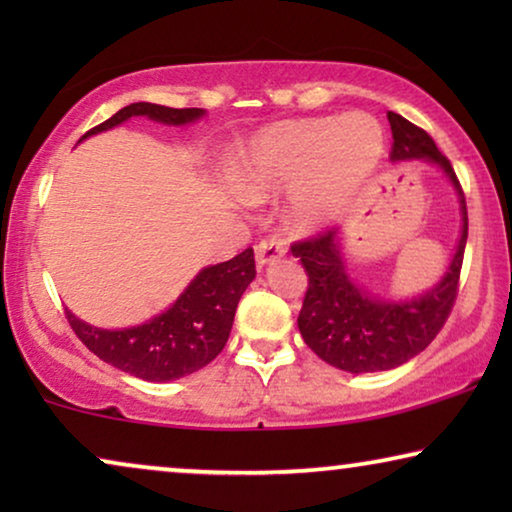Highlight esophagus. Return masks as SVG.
I'll list each match as a JSON object with an SVG mask.
<instances>
[{
	"label": "esophagus",
	"instance_id": "obj_1",
	"mask_svg": "<svg viewBox=\"0 0 512 512\" xmlns=\"http://www.w3.org/2000/svg\"><path fill=\"white\" fill-rule=\"evenodd\" d=\"M286 251V242L282 237H265L256 244V261L258 265H268Z\"/></svg>",
	"mask_w": 512,
	"mask_h": 512
}]
</instances>
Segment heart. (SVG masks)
<instances>
[{
    "instance_id": "heart-1",
    "label": "heart",
    "mask_w": 512,
    "mask_h": 512,
    "mask_svg": "<svg viewBox=\"0 0 512 512\" xmlns=\"http://www.w3.org/2000/svg\"><path fill=\"white\" fill-rule=\"evenodd\" d=\"M382 153V128L368 114L289 121L251 139L237 181L254 200L293 188L291 221L314 230L354 205Z\"/></svg>"
}]
</instances>
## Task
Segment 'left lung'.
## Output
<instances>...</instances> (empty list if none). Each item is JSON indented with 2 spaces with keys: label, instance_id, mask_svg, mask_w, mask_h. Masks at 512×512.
I'll list each match as a JSON object with an SVG mask.
<instances>
[{
  "label": "left lung",
  "instance_id": "obj_1",
  "mask_svg": "<svg viewBox=\"0 0 512 512\" xmlns=\"http://www.w3.org/2000/svg\"><path fill=\"white\" fill-rule=\"evenodd\" d=\"M394 144L391 160L426 158L436 163L457 188L461 202V237L445 277L436 289L405 303H384L361 291L345 272L340 254V237L335 228L291 244L293 256L300 258L307 272V291L298 314V328L305 345L319 359L347 373H377L391 370L412 356L424 352L450 317L459 293L461 263L468 237V212L464 188L450 160L438 151L429 132L387 114Z\"/></svg>",
  "mask_w": 512,
  "mask_h": 512
}]
</instances>
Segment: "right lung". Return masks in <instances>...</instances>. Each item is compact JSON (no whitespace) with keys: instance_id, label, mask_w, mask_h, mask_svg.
<instances>
[{"instance_id":"1","label":"right lung","mask_w":512,"mask_h":512,"mask_svg":"<svg viewBox=\"0 0 512 512\" xmlns=\"http://www.w3.org/2000/svg\"><path fill=\"white\" fill-rule=\"evenodd\" d=\"M202 114V109H172L163 104L135 102L95 125L81 139L114 128L132 116H149L151 121L167 125H186L198 121ZM254 277V249L249 247L226 263L202 270L172 307L142 326L104 331L76 319L69 310H65V317L76 338L102 361L139 380L170 382L195 373L221 354L233 328L237 303Z\"/></svg>"}]
</instances>
